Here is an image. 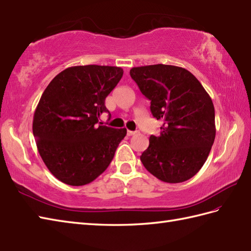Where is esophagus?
Returning a JSON list of instances; mask_svg holds the SVG:
<instances>
[{
    "label": "esophagus",
    "mask_w": 251,
    "mask_h": 251,
    "mask_svg": "<svg viewBox=\"0 0 251 251\" xmlns=\"http://www.w3.org/2000/svg\"><path fill=\"white\" fill-rule=\"evenodd\" d=\"M136 133H137L136 131H129V130H127L126 134H127V136H132V135H135Z\"/></svg>",
    "instance_id": "obj_1"
}]
</instances>
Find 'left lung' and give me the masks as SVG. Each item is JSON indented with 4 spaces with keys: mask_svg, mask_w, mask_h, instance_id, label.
<instances>
[{
    "mask_svg": "<svg viewBox=\"0 0 251 251\" xmlns=\"http://www.w3.org/2000/svg\"><path fill=\"white\" fill-rule=\"evenodd\" d=\"M150 110L163 122L141 155L145 169L164 182L190 179L207 160L216 136L215 108L197 77L175 65L154 64L130 71Z\"/></svg>",
    "mask_w": 251,
    "mask_h": 251,
    "instance_id": "obj_1",
    "label": "left lung"
}]
</instances>
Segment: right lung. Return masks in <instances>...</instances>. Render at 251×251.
I'll return each instance as SVG.
<instances>
[{
    "label": "right lung",
    "mask_w": 251,
    "mask_h": 251,
    "mask_svg": "<svg viewBox=\"0 0 251 251\" xmlns=\"http://www.w3.org/2000/svg\"><path fill=\"white\" fill-rule=\"evenodd\" d=\"M122 75L118 66H72L43 92L33 117V135L44 163L60 181L83 186L108 168L126 129L102 126L99 119L109 113L105 99Z\"/></svg>",
    "instance_id": "1"
}]
</instances>
